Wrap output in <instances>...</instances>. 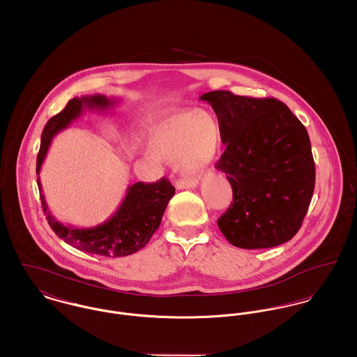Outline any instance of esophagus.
Masks as SVG:
<instances>
[{"instance_id":"34e87169","label":"esophagus","mask_w":357,"mask_h":357,"mask_svg":"<svg viewBox=\"0 0 357 357\" xmlns=\"http://www.w3.org/2000/svg\"><path fill=\"white\" fill-rule=\"evenodd\" d=\"M175 185L178 189H193L197 186L198 181L196 178H185V179H178Z\"/></svg>"}]
</instances>
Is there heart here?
<instances>
[{
  "label": "heart",
  "mask_w": 357,
  "mask_h": 357,
  "mask_svg": "<svg viewBox=\"0 0 357 357\" xmlns=\"http://www.w3.org/2000/svg\"><path fill=\"white\" fill-rule=\"evenodd\" d=\"M220 146V124L208 111L196 109L172 115L153 126L146 139L149 155L176 158L178 165L196 171L213 159Z\"/></svg>",
  "instance_id": "b5f03b06"
}]
</instances>
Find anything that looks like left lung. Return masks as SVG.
Listing matches in <instances>:
<instances>
[{"mask_svg": "<svg viewBox=\"0 0 357 357\" xmlns=\"http://www.w3.org/2000/svg\"><path fill=\"white\" fill-rule=\"evenodd\" d=\"M199 100L213 108L226 145L215 167L226 174L233 202L218 219L220 231L242 249L287 242L300 230L315 189L307 128L275 98L215 90Z\"/></svg>", "mask_w": 357, "mask_h": 357, "instance_id": "left-lung-1", "label": "left lung"}]
</instances>
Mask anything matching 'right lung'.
<instances>
[{
    "label": "right lung",
    "mask_w": 357,
    "mask_h": 357,
    "mask_svg": "<svg viewBox=\"0 0 357 357\" xmlns=\"http://www.w3.org/2000/svg\"><path fill=\"white\" fill-rule=\"evenodd\" d=\"M115 104L116 100H109L100 94L70 100L60 114L49 119L42 131L40 153L37 158V175L40 174V165L46 158L52 138L59 131L68 127L73 120L79 118L84 108L105 111ZM37 183L43 213L56 236L78 250L105 257L128 256L142 249L159 229L168 201L175 193V188L165 178L153 183L137 182L127 188L126 197L111 219L94 227L75 229L53 218L42 193L40 176Z\"/></svg>",
    "instance_id": "1"
}]
</instances>
